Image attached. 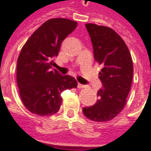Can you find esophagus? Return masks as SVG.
Returning <instances> with one entry per match:
<instances>
[{
    "label": "esophagus",
    "instance_id": "obj_1",
    "mask_svg": "<svg viewBox=\"0 0 151 151\" xmlns=\"http://www.w3.org/2000/svg\"><path fill=\"white\" fill-rule=\"evenodd\" d=\"M78 87L79 89L85 88L86 86H85V85H82V84H81V83H78Z\"/></svg>",
    "mask_w": 151,
    "mask_h": 151
}]
</instances>
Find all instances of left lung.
Returning <instances> with one entry per match:
<instances>
[{"label":"left lung","instance_id":"left-lung-1","mask_svg":"<svg viewBox=\"0 0 151 151\" xmlns=\"http://www.w3.org/2000/svg\"><path fill=\"white\" fill-rule=\"evenodd\" d=\"M86 27L94 58L103 67L99 73L103 88L98 91L96 104L82 111L90 120L105 122L115 118L125 106L133 80V60L124 41L111 28L92 23H86Z\"/></svg>","mask_w":151,"mask_h":151}]
</instances>
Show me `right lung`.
<instances>
[{"label": "right lung", "instance_id": "add662e5", "mask_svg": "<svg viewBox=\"0 0 151 151\" xmlns=\"http://www.w3.org/2000/svg\"><path fill=\"white\" fill-rule=\"evenodd\" d=\"M66 18H52L40 26L22 47L17 64V83L24 106L32 113L52 116L60 110L61 93L76 88L78 82L62 76L52 66L60 45L77 27Z\"/></svg>", "mask_w": 151, "mask_h": 151}]
</instances>
